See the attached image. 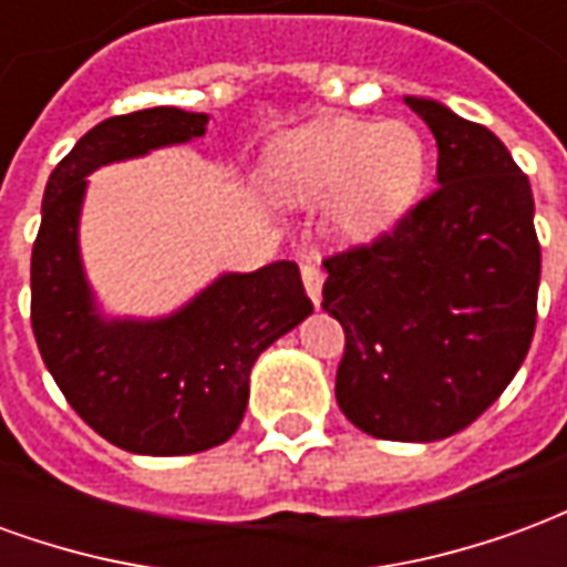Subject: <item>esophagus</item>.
Returning a JSON list of instances; mask_svg holds the SVG:
<instances>
[{
  "label": "esophagus",
  "instance_id": "1",
  "mask_svg": "<svg viewBox=\"0 0 567 567\" xmlns=\"http://www.w3.org/2000/svg\"><path fill=\"white\" fill-rule=\"evenodd\" d=\"M300 276H303V288H307L309 300L319 303L321 285H324V270H321L316 260H303V264H300Z\"/></svg>",
  "mask_w": 567,
  "mask_h": 567
}]
</instances>
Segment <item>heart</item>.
Masks as SVG:
<instances>
[{
	"instance_id": "b5f03b06",
	"label": "heart",
	"mask_w": 567,
	"mask_h": 567,
	"mask_svg": "<svg viewBox=\"0 0 567 567\" xmlns=\"http://www.w3.org/2000/svg\"><path fill=\"white\" fill-rule=\"evenodd\" d=\"M425 178V142L401 121L321 117L276 142L267 182L288 203L331 197V227L343 239L385 230Z\"/></svg>"
}]
</instances>
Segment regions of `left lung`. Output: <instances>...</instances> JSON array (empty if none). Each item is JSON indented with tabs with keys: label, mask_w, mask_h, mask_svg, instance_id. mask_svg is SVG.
Instances as JSON below:
<instances>
[{
	"label": "left lung",
	"mask_w": 567,
	"mask_h": 567,
	"mask_svg": "<svg viewBox=\"0 0 567 567\" xmlns=\"http://www.w3.org/2000/svg\"><path fill=\"white\" fill-rule=\"evenodd\" d=\"M437 140L440 185L370 243L324 258L343 324L337 404L382 440H443L495 404L537 324L540 243L528 175L504 142L406 96Z\"/></svg>",
	"instance_id": "1"
}]
</instances>
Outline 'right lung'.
<instances>
[{"mask_svg": "<svg viewBox=\"0 0 567 567\" xmlns=\"http://www.w3.org/2000/svg\"><path fill=\"white\" fill-rule=\"evenodd\" d=\"M206 121L157 105L96 124L48 178L32 243L30 319L44 368L100 437L140 455H190L224 443L246 413L251 364L312 312L297 264L279 260L224 276L166 321L105 324L93 316L75 239L84 175L197 140Z\"/></svg>", "mask_w": 567, "mask_h": 567, "instance_id": "1", "label": "right lung"}]
</instances>
